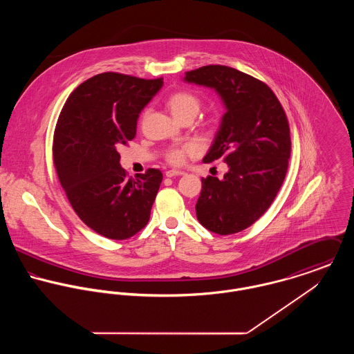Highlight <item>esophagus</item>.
Here are the masks:
<instances>
[{
    "mask_svg": "<svg viewBox=\"0 0 354 354\" xmlns=\"http://www.w3.org/2000/svg\"><path fill=\"white\" fill-rule=\"evenodd\" d=\"M183 174H185L183 170H176V169L166 171V177H176V176H183Z\"/></svg>",
    "mask_w": 354,
    "mask_h": 354,
    "instance_id": "1",
    "label": "esophagus"
}]
</instances>
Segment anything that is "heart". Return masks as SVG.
Listing matches in <instances>:
<instances>
[{"label":"heart","instance_id":"b5f03b06","mask_svg":"<svg viewBox=\"0 0 354 354\" xmlns=\"http://www.w3.org/2000/svg\"><path fill=\"white\" fill-rule=\"evenodd\" d=\"M202 106L201 98L187 90H178L170 94L167 98V107L173 113V115L177 120H184L187 117H195ZM195 151V147L192 145H181V146H173L169 147L165 152V159L170 165H183L189 153Z\"/></svg>","mask_w":354,"mask_h":354}]
</instances>
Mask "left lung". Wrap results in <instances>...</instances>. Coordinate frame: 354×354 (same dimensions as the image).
<instances>
[{
	"label": "left lung",
	"mask_w": 354,
	"mask_h": 354,
	"mask_svg": "<svg viewBox=\"0 0 354 354\" xmlns=\"http://www.w3.org/2000/svg\"><path fill=\"white\" fill-rule=\"evenodd\" d=\"M185 82L215 88L226 106L203 162L222 159L229 171L202 178L198 219L212 233H239L268 209L285 180L292 150L286 113L266 83L230 66L185 72Z\"/></svg>",
	"instance_id": "8db88e82"
}]
</instances>
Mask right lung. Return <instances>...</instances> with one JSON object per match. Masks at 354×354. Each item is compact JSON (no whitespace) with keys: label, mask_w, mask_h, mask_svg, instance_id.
<instances>
[{"label":"right lung","mask_w":354,"mask_h":354,"mask_svg":"<svg viewBox=\"0 0 354 354\" xmlns=\"http://www.w3.org/2000/svg\"><path fill=\"white\" fill-rule=\"evenodd\" d=\"M162 84L104 72L76 87L59 113L53 138L59 184L77 216L106 239L127 240L150 219L162 171L128 178L117 149L135 139L139 114Z\"/></svg>","instance_id":"obj_1"}]
</instances>
